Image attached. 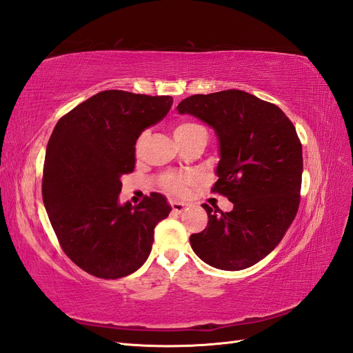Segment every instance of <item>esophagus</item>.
Wrapping results in <instances>:
<instances>
[{
  "instance_id": "34e87169",
  "label": "esophagus",
  "mask_w": 353,
  "mask_h": 353,
  "mask_svg": "<svg viewBox=\"0 0 353 353\" xmlns=\"http://www.w3.org/2000/svg\"><path fill=\"white\" fill-rule=\"evenodd\" d=\"M170 206H172V210L175 213H183L187 209L184 203H181V201H172V203H170Z\"/></svg>"
}]
</instances>
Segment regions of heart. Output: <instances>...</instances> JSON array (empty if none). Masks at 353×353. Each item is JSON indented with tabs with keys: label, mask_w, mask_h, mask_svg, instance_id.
<instances>
[{
	"label": "heart",
	"mask_w": 353,
	"mask_h": 353,
	"mask_svg": "<svg viewBox=\"0 0 353 353\" xmlns=\"http://www.w3.org/2000/svg\"><path fill=\"white\" fill-rule=\"evenodd\" d=\"M199 134H206V130L200 123H196V122H181L174 128V138L176 143H184ZM143 141H144V135L140 138V141H138V147L143 144ZM184 184H185L184 178L174 176L168 179V188L172 190L174 193H184Z\"/></svg>",
	"instance_id": "heart-1"
}]
</instances>
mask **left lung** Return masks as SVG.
<instances>
[{"label": "left lung", "mask_w": 353, "mask_h": 353, "mask_svg": "<svg viewBox=\"0 0 353 353\" xmlns=\"http://www.w3.org/2000/svg\"><path fill=\"white\" fill-rule=\"evenodd\" d=\"M176 110L215 131L212 191L234 205L231 212L203 205L209 222L191 234V249L213 268H249L279 245L297 213L303 157L296 128L275 104L241 90L191 95Z\"/></svg>", "instance_id": "left-lung-1"}]
</instances>
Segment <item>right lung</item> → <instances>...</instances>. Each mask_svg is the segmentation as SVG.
<instances>
[{"label":"right lung","mask_w":353,"mask_h":353,"mask_svg":"<svg viewBox=\"0 0 353 353\" xmlns=\"http://www.w3.org/2000/svg\"><path fill=\"white\" fill-rule=\"evenodd\" d=\"M169 95L109 90L78 104L57 122L46 152L42 200L61 249L81 270L116 280L141 268L154 228L172 210L153 193L121 203L122 176L135 168L144 130L172 108Z\"/></svg>","instance_id":"obj_1"}]
</instances>
